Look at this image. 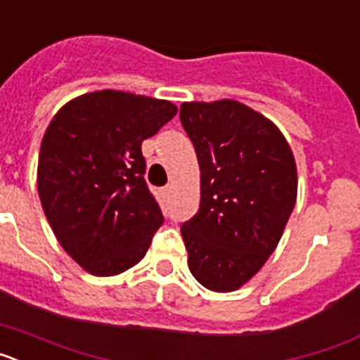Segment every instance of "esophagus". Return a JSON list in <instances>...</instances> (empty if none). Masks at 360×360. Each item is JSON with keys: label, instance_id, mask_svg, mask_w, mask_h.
Returning a JSON list of instances; mask_svg holds the SVG:
<instances>
[{"label": "esophagus", "instance_id": "esophagus-1", "mask_svg": "<svg viewBox=\"0 0 360 360\" xmlns=\"http://www.w3.org/2000/svg\"><path fill=\"white\" fill-rule=\"evenodd\" d=\"M169 193H171V186H165L164 189H162V195H164V196H167Z\"/></svg>", "mask_w": 360, "mask_h": 360}]
</instances>
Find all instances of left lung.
Wrapping results in <instances>:
<instances>
[{"label": "left lung", "mask_w": 360, "mask_h": 360, "mask_svg": "<svg viewBox=\"0 0 360 360\" xmlns=\"http://www.w3.org/2000/svg\"><path fill=\"white\" fill-rule=\"evenodd\" d=\"M180 120L200 164V209L180 229L187 265L209 290H238L274 252L294 211V155L272 120L232 98L184 103Z\"/></svg>", "instance_id": "8db88e82"}]
</instances>
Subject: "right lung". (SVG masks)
<instances>
[{
	"mask_svg": "<svg viewBox=\"0 0 360 360\" xmlns=\"http://www.w3.org/2000/svg\"><path fill=\"white\" fill-rule=\"evenodd\" d=\"M169 101L101 90L72 98L44 131L37 191L57 241L86 272L117 276L164 221L144 180L142 142L176 115Z\"/></svg>",
	"mask_w": 360,
	"mask_h": 360,
	"instance_id": "obj_1",
	"label": "right lung"
}]
</instances>
